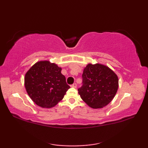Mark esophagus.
Segmentation results:
<instances>
[{
  "label": "esophagus",
  "instance_id": "34e87169",
  "mask_svg": "<svg viewBox=\"0 0 148 148\" xmlns=\"http://www.w3.org/2000/svg\"><path fill=\"white\" fill-rule=\"evenodd\" d=\"M71 87H72V88H76L77 87V84L76 83L72 84V85H71Z\"/></svg>",
  "mask_w": 148,
  "mask_h": 148
}]
</instances>
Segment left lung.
I'll return each mask as SVG.
<instances>
[{"label": "left lung", "instance_id": "8db88e82", "mask_svg": "<svg viewBox=\"0 0 148 148\" xmlns=\"http://www.w3.org/2000/svg\"><path fill=\"white\" fill-rule=\"evenodd\" d=\"M82 78V86L77 89L78 93L91 108L107 106L117 92L118 76L107 66L90 64L84 68Z\"/></svg>", "mask_w": 148, "mask_h": 148}]
</instances>
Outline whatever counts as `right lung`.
<instances>
[{"label": "right lung", "mask_w": 148, "mask_h": 148, "mask_svg": "<svg viewBox=\"0 0 148 148\" xmlns=\"http://www.w3.org/2000/svg\"><path fill=\"white\" fill-rule=\"evenodd\" d=\"M62 69L49 61L37 62L25 76L28 95L37 106L51 108L62 100L70 86Z\"/></svg>", "instance_id": "add662e5"}]
</instances>
